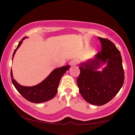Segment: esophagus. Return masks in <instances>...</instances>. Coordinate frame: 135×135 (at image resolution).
Here are the masks:
<instances>
[{
    "label": "esophagus",
    "instance_id": "obj_1",
    "mask_svg": "<svg viewBox=\"0 0 135 135\" xmlns=\"http://www.w3.org/2000/svg\"><path fill=\"white\" fill-rule=\"evenodd\" d=\"M77 61L76 60H70V61L69 65H71V66L75 65L77 64Z\"/></svg>",
    "mask_w": 135,
    "mask_h": 135
}]
</instances>
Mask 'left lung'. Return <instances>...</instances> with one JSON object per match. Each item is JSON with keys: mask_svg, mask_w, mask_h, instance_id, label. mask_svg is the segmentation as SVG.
Wrapping results in <instances>:
<instances>
[{"mask_svg": "<svg viewBox=\"0 0 135 135\" xmlns=\"http://www.w3.org/2000/svg\"><path fill=\"white\" fill-rule=\"evenodd\" d=\"M102 50L92 61L82 63L77 86L82 97L88 103L103 105L118 93L124 80V72L120 51L107 38L99 37ZM108 62L102 72L96 71L100 63Z\"/></svg>", "mask_w": 135, "mask_h": 135, "instance_id": "obj_1", "label": "left lung"}]
</instances>
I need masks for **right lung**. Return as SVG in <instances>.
<instances>
[{
    "instance_id": "add662e5",
    "label": "right lung",
    "mask_w": 135,
    "mask_h": 135,
    "mask_svg": "<svg viewBox=\"0 0 135 135\" xmlns=\"http://www.w3.org/2000/svg\"><path fill=\"white\" fill-rule=\"evenodd\" d=\"M25 38V37L23 38L22 41ZM22 41L20 42L16 49L14 51L13 58L17 49L22 43ZM70 66L67 65L66 66H61V67L54 70L51 73L50 75L42 83L32 87H27V86L20 85L13 79L12 71H11V77L12 83L15 88L22 95L23 98L32 103H40L47 102L55 97L58 91V87L60 79L66 71L69 69Z\"/></svg>"
}]
</instances>
